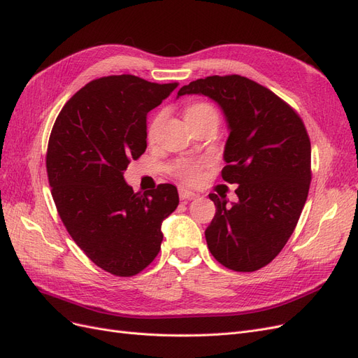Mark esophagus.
Listing matches in <instances>:
<instances>
[{"label": "esophagus", "mask_w": 358, "mask_h": 358, "mask_svg": "<svg viewBox=\"0 0 358 358\" xmlns=\"http://www.w3.org/2000/svg\"><path fill=\"white\" fill-rule=\"evenodd\" d=\"M179 197H180V200H189V199L196 197V194H194V192L189 191V189L180 188V189H179Z\"/></svg>", "instance_id": "34e87169"}]
</instances>
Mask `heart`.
I'll list each match as a JSON object with an SVG mask.
<instances>
[{"label": "heart", "instance_id": "b5f03b06", "mask_svg": "<svg viewBox=\"0 0 358 358\" xmlns=\"http://www.w3.org/2000/svg\"><path fill=\"white\" fill-rule=\"evenodd\" d=\"M204 113H215V109L210 104H206V103H196V104H191L187 107L185 110V119L187 117H192V116H199V115H204ZM162 121V115H158L152 119V122L149 124L148 128V137L149 138H154L157 134V129L159 127ZM178 175L179 178H182L185 182L188 183H194L197 182L200 178V166L199 164H194V162H182V164L178 167Z\"/></svg>", "mask_w": 358, "mask_h": 358}]
</instances>
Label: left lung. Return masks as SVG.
<instances>
[{"mask_svg":"<svg viewBox=\"0 0 358 358\" xmlns=\"http://www.w3.org/2000/svg\"><path fill=\"white\" fill-rule=\"evenodd\" d=\"M218 103L229 138L222 179L237 183V200L209 194L216 212L204 236L227 268L254 272L282 251L310 185V140L300 116L276 94L239 74L209 76L182 86Z\"/></svg>","mask_w":358,"mask_h":358,"instance_id":"8db88e82","label":"left lung"}]
</instances>
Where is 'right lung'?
<instances>
[{"label": "right lung", "mask_w": 358, "mask_h": 358, "mask_svg": "<svg viewBox=\"0 0 358 358\" xmlns=\"http://www.w3.org/2000/svg\"><path fill=\"white\" fill-rule=\"evenodd\" d=\"M176 86L133 74L92 80L52 128L46 169L58 213L86 257L115 276H134L154 262L161 224L179 204L171 183L142 194L124 179L146 150L148 113Z\"/></svg>", "instance_id": "add662e5"}]
</instances>
